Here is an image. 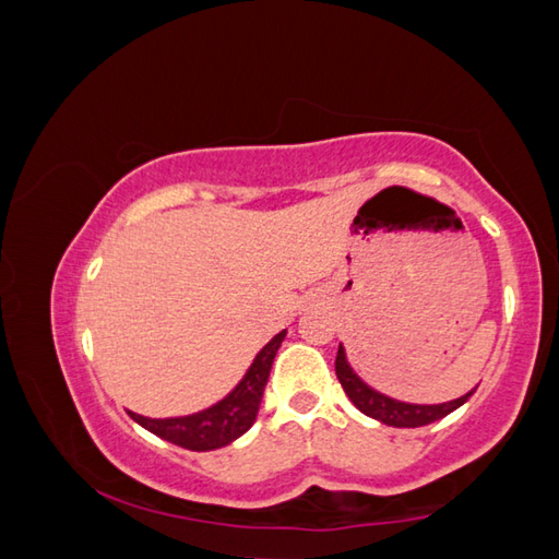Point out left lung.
<instances>
[{
  "label": "left lung",
  "mask_w": 559,
  "mask_h": 559,
  "mask_svg": "<svg viewBox=\"0 0 559 559\" xmlns=\"http://www.w3.org/2000/svg\"><path fill=\"white\" fill-rule=\"evenodd\" d=\"M336 378L342 382V388L346 392V397L352 400L356 407L366 414L370 419H378L388 426H397V429H417V426L433 424L448 414L455 412L457 407L473 397V388L465 392L463 397L451 400V402H441V404H412V402H400L395 397H388L378 392L376 388H370L366 380H360L356 370L348 366V358L344 346L338 344V354H336Z\"/></svg>",
  "instance_id": "left-lung-1"
}]
</instances>
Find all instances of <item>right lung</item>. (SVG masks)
<instances>
[{"instance_id":"obj_1","label":"right lung","mask_w":559,"mask_h":559,"mask_svg":"<svg viewBox=\"0 0 559 559\" xmlns=\"http://www.w3.org/2000/svg\"><path fill=\"white\" fill-rule=\"evenodd\" d=\"M286 338V330L278 332L271 342L261 348V352L251 360L245 378L227 392V395L211 404L207 409L186 414V417H169V419H150L142 414L128 412L133 421H138L142 429L159 436V439L169 441L174 445L189 448V451H215V448L229 445L237 441L239 436L251 429L257 421L259 404L264 397V388L269 382V373L276 358L278 348Z\"/></svg>"}]
</instances>
